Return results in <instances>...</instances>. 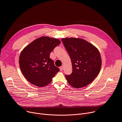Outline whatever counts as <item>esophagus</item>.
I'll use <instances>...</instances> for the list:
<instances>
[{
  "label": "esophagus",
  "mask_w": 122,
  "mask_h": 122,
  "mask_svg": "<svg viewBox=\"0 0 122 122\" xmlns=\"http://www.w3.org/2000/svg\"><path fill=\"white\" fill-rule=\"evenodd\" d=\"M59 68H60V71H62L63 70L64 67H63V66H60V67H59Z\"/></svg>",
  "instance_id": "1"
}]
</instances>
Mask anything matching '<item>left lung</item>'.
Segmentation results:
<instances>
[{"instance_id": "obj_1", "label": "left lung", "mask_w": 122, "mask_h": 122, "mask_svg": "<svg viewBox=\"0 0 122 122\" xmlns=\"http://www.w3.org/2000/svg\"><path fill=\"white\" fill-rule=\"evenodd\" d=\"M71 57L72 72L65 75L68 83L75 88H81L91 83L98 75L101 58L97 49L87 41L79 38L62 39Z\"/></svg>"}]
</instances>
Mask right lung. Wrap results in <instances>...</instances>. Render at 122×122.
Returning <instances> with one entry per match:
<instances>
[{
  "label": "right lung",
  "mask_w": 122,
  "mask_h": 122,
  "mask_svg": "<svg viewBox=\"0 0 122 122\" xmlns=\"http://www.w3.org/2000/svg\"><path fill=\"white\" fill-rule=\"evenodd\" d=\"M57 39L41 37L34 40L21 51L19 66L23 75L31 83L39 87L49 84L59 71L50 55L60 44Z\"/></svg>",
  "instance_id": "1"
}]
</instances>
